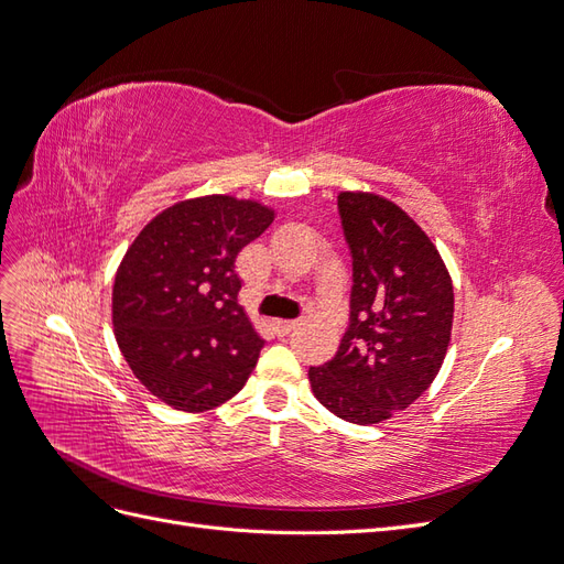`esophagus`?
Returning a JSON list of instances; mask_svg holds the SVG:
<instances>
[{
  "mask_svg": "<svg viewBox=\"0 0 564 564\" xmlns=\"http://www.w3.org/2000/svg\"><path fill=\"white\" fill-rule=\"evenodd\" d=\"M272 327H275V332L278 334H289V332H294L296 327H299V322H289V319H275V324H272Z\"/></svg>",
  "mask_w": 564,
  "mask_h": 564,
  "instance_id": "obj_1",
  "label": "esophagus"
}]
</instances>
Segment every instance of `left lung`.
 <instances>
[{"label":"left lung","mask_w":564,"mask_h":564,"mask_svg":"<svg viewBox=\"0 0 564 564\" xmlns=\"http://www.w3.org/2000/svg\"><path fill=\"white\" fill-rule=\"evenodd\" d=\"M338 214L352 253L350 329L308 379L334 416L371 425L435 381L452 340L454 286L431 237L395 202L344 191Z\"/></svg>","instance_id":"1"}]
</instances>
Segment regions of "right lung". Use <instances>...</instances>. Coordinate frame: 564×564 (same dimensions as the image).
<instances>
[{
	"label": "right lung",
	"instance_id": "right-lung-1",
	"mask_svg": "<svg viewBox=\"0 0 564 564\" xmlns=\"http://www.w3.org/2000/svg\"><path fill=\"white\" fill-rule=\"evenodd\" d=\"M272 220L259 199H181L135 235L115 272L117 346L145 390L178 412L228 402L259 360L235 259Z\"/></svg>",
	"mask_w": 564,
	"mask_h": 564
}]
</instances>
